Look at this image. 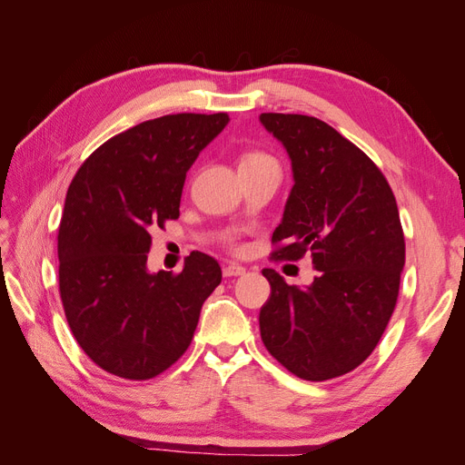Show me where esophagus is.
I'll use <instances>...</instances> for the list:
<instances>
[{
    "mask_svg": "<svg viewBox=\"0 0 465 465\" xmlns=\"http://www.w3.org/2000/svg\"><path fill=\"white\" fill-rule=\"evenodd\" d=\"M244 273H246V267H242V265L232 263V262L223 263V275L224 277H236V275H244Z\"/></svg>",
    "mask_w": 465,
    "mask_h": 465,
    "instance_id": "obj_1",
    "label": "esophagus"
}]
</instances>
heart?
<instances>
[{
	"instance_id": "1",
	"label": "heart",
	"mask_w": 465,
	"mask_h": 465,
	"mask_svg": "<svg viewBox=\"0 0 465 465\" xmlns=\"http://www.w3.org/2000/svg\"><path fill=\"white\" fill-rule=\"evenodd\" d=\"M265 163H275V161L267 153L246 151L238 164H241V168H246V166H258V164H265Z\"/></svg>"
}]
</instances>
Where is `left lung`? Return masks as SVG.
<instances>
[{
  "label": "left lung",
  "mask_w": 465,
  "mask_h": 465,
  "mask_svg": "<svg viewBox=\"0 0 465 465\" xmlns=\"http://www.w3.org/2000/svg\"><path fill=\"white\" fill-rule=\"evenodd\" d=\"M283 143L294 186L272 256L318 272L308 287L263 270L272 297L260 311L265 349L302 380L322 382L372 353L396 308L405 241L393 192L380 168L331 125L302 114H260Z\"/></svg>",
  "instance_id": "1"
}]
</instances>
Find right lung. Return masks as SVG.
Wrapping results in <instances>:
<instances>
[{
	"label": "right lung",
	"instance_id": "add662e5",
	"mask_svg": "<svg viewBox=\"0 0 465 465\" xmlns=\"http://www.w3.org/2000/svg\"><path fill=\"white\" fill-rule=\"evenodd\" d=\"M229 114H168L110 137L83 163L58 232L60 297L72 333L103 371L164 372L190 347L221 283L217 260L192 252L180 273L147 270L151 231L178 219L186 173Z\"/></svg>",
	"mask_w": 465,
	"mask_h": 465
}]
</instances>
